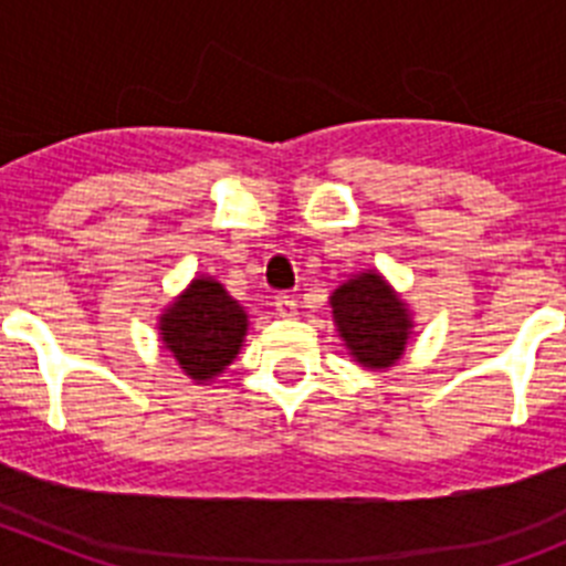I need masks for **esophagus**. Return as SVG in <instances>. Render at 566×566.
<instances>
[{
  "label": "esophagus",
  "instance_id": "esophagus-1",
  "mask_svg": "<svg viewBox=\"0 0 566 566\" xmlns=\"http://www.w3.org/2000/svg\"><path fill=\"white\" fill-rule=\"evenodd\" d=\"M274 308H277V314L283 319L297 317V300H294L292 294H277V297H274Z\"/></svg>",
  "mask_w": 566,
  "mask_h": 566
}]
</instances>
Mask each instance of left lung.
<instances>
[{
    "mask_svg": "<svg viewBox=\"0 0 566 566\" xmlns=\"http://www.w3.org/2000/svg\"><path fill=\"white\" fill-rule=\"evenodd\" d=\"M339 339L368 371H388L413 334V312L377 269L352 274L328 297Z\"/></svg>",
    "mask_w": 566,
    "mask_h": 566,
    "instance_id": "obj_1",
    "label": "left lung"
}]
</instances>
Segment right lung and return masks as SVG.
I'll use <instances>...</instances> for the list:
<instances>
[{"label":"right lung","mask_w":566,"mask_h":566,"mask_svg":"<svg viewBox=\"0 0 566 566\" xmlns=\"http://www.w3.org/2000/svg\"><path fill=\"white\" fill-rule=\"evenodd\" d=\"M247 334V308L209 274L189 280L158 317L161 348L195 385L221 377L240 354Z\"/></svg>","instance_id":"1"}]
</instances>
